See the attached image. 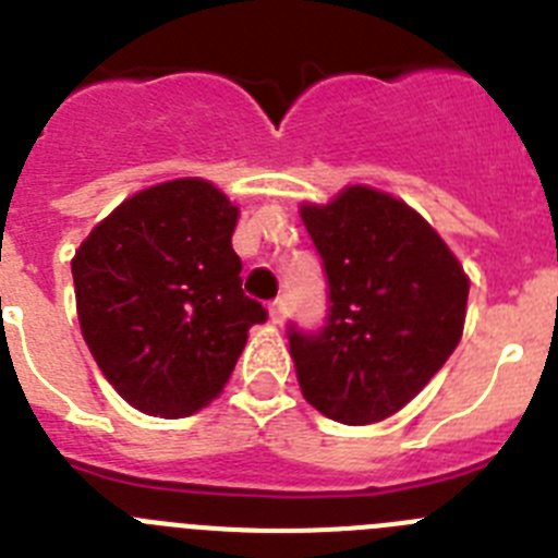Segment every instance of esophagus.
I'll return each mask as SVG.
<instances>
[{
	"label": "esophagus",
	"mask_w": 558,
	"mask_h": 558,
	"mask_svg": "<svg viewBox=\"0 0 558 558\" xmlns=\"http://www.w3.org/2000/svg\"><path fill=\"white\" fill-rule=\"evenodd\" d=\"M268 315H270V322H274V324H282L284 318H288V304H284L282 299H276V302H270Z\"/></svg>",
	"instance_id": "esophagus-1"
}]
</instances>
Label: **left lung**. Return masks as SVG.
I'll return each mask as SVG.
<instances>
[{
	"label": "left lung",
	"mask_w": 558,
	"mask_h": 558,
	"mask_svg": "<svg viewBox=\"0 0 558 558\" xmlns=\"http://www.w3.org/2000/svg\"><path fill=\"white\" fill-rule=\"evenodd\" d=\"M302 220L324 259L327 324H290L304 399L343 425L405 408L456 352L470 279L418 211L372 186H347Z\"/></svg>",
	"instance_id": "left-lung-1"
}]
</instances>
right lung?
I'll return each instance as SVG.
<instances>
[{"instance_id":"right-lung-1","label":"right lung","mask_w":558,"mask_h":558,"mask_svg":"<svg viewBox=\"0 0 558 558\" xmlns=\"http://www.w3.org/2000/svg\"><path fill=\"white\" fill-rule=\"evenodd\" d=\"M236 206L204 179L122 201L72 259L88 352L128 405L181 418L223 391L248 329L268 318L243 293Z\"/></svg>"}]
</instances>
